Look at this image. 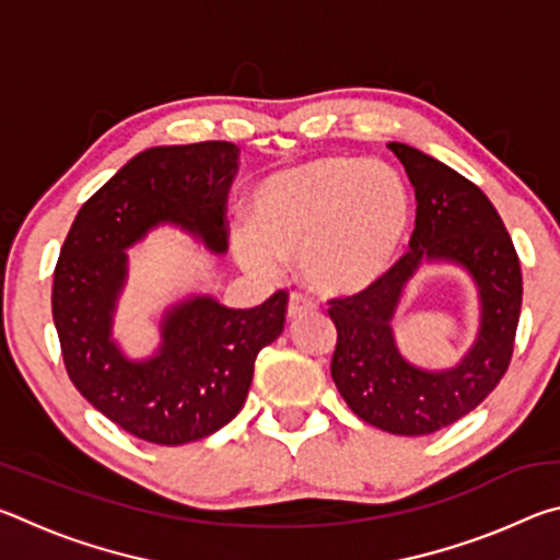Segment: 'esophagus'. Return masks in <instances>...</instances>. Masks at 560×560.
<instances>
[{
  "instance_id": "1",
  "label": "esophagus",
  "mask_w": 560,
  "mask_h": 560,
  "mask_svg": "<svg viewBox=\"0 0 560 560\" xmlns=\"http://www.w3.org/2000/svg\"><path fill=\"white\" fill-rule=\"evenodd\" d=\"M311 311H316V303H314V301L306 299V296H301V293H291L289 306H287L289 320L299 318V316H303V314H311Z\"/></svg>"
}]
</instances>
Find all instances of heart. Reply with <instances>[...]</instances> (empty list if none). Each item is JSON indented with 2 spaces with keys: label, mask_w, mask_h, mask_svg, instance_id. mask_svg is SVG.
Segmentation results:
<instances>
[{
  "label": "heart",
  "mask_w": 560,
  "mask_h": 560,
  "mask_svg": "<svg viewBox=\"0 0 560 560\" xmlns=\"http://www.w3.org/2000/svg\"><path fill=\"white\" fill-rule=\"evenodd\" d=\"M407 226L410 195L390 165L328 155L264 179L232 249L254 277L277 279L296 259L311 291L348 296L385 277Z\"/></svg>",
  "instance_id": "heart-1"
}]
</instances>
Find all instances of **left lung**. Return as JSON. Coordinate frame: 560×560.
Returning <instances> with one entry per match:
<instances>
[{
  "label": "left lung",
  "mask_w": 560,
  "mask_h": 560,
  "mask_svg": "<svg viewBox=\"0 0 560 560\" xmlns=\"http://www.w3.org/2000/svg\"><path fill=\"white\" fill-rule=\"evenodd\" d=\"M415 187L410 252L373 287L330 301L338 330L330 375L360 420L420 438L471 412L504 377L521 316V267L499 212L457 170L405 143H387ZM424 262H447L472 279L480 301L475 343L452 369L407 361L394 338V314Z\"/></svg>",
  "instance_id": "1"
}]
</instances>
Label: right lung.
<instances>
[{
    "mask_svg": "<svg viewBox=\"0 0 560 560\" xmlns=\"http://www.w3.org/2000/svg\"><path fill=\"white\" fill-rule=\"evenodd\" d=\"M236 173L240 148L224 140L148 148L81 207L61 246L51 311L66 371L138 440L175 447L222 430L244 407L259 350L283 330V291L257 308L189 293L160 314L153 355L130 358L113 336L128 249L150 232L175 226L217 257L226 254L224 205Z\"/></svg>",
    "mask_w": 560,
    "mask_h": 560,
    "instance_id": "right-lung-1",
    "label": "right lung"
}]
</instances>
